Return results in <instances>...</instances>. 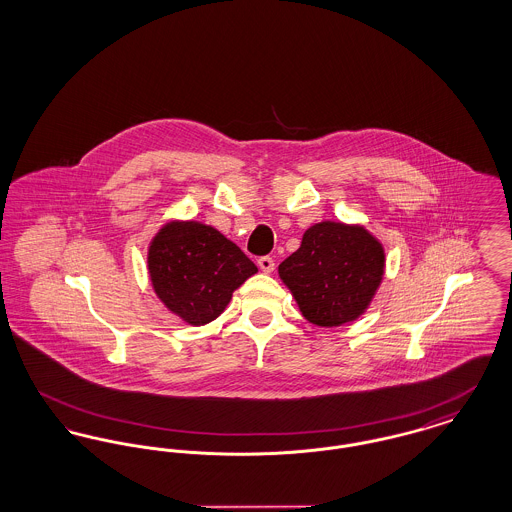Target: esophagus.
Instances as JSON below:
<instances>
[{
    "label": "esophagus",
    "instance_id": "obj_1",
    "mask_svg": "<svg viewBox=\"0 0 512 512\" xmlns=\"http://www.w3.org/2000/svg\"><path fill=\"white\" fill-rule=\"evenodd\" d=\"M257 265H259V268H261L265 274H270V272L274 270V261H272V257H261V259L257 261Z\"/></svg>",
    "mask_w": 512,
    "mask_h": 512
}]
</instances>
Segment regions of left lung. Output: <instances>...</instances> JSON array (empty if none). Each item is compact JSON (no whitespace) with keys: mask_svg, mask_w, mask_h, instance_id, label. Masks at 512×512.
Instances as JSON below:
<instances>
[{"mask_svg":"<svg viewBox=\"0 0 512 512\" xmlns=\"http://www.w3.org/2000/svg\"><path fill=\"white\" fill-rule=\"evenodd\" d=\"M386 270L382 242L361 224L322 220L305 230L278 274L311 324L332 328L361 317Z\"/></svg>","mask_w":512,"mask_h":512,"instance_id":"8db88e82","label":"left lung"}]
</instances>
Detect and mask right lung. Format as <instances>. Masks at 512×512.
Wrapping results in <instances>:
<instances>
[{"label": "right lung", "instance_id": "obj_1", "mask_svg": "<svg viewBox=\"0 0 512 512\" xmlns=\"http://www.w3.org/2000/svg\"><path fill=\"white\" fill-rule=\"evenodd\" d=\"M147 272L153 292L172 315L203 326L222 315L232 293L257 267L217 228L171 220L147 247Z\"/></svg>", "mask_w": 512, "mask_h": 512}]
</instances>
